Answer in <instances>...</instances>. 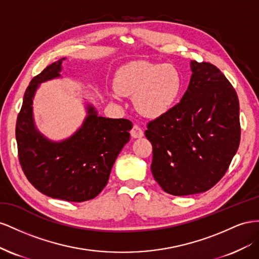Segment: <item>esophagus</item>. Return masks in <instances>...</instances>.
<instances>
[{
  "label": "esophagus",
  "instance_id": "34e87169",
  "mask_svg": "<svg viewBox=\"0 0 259 259\" xmlns=\"http://www.w3.org/2000/svg\"><path fill=\"white\" fill-rule=\"evenodd\" d=\"M130 134H131V137L134 138V139L142 138V137L144 136L143 130L141 129V127H139L138 124H135L134 127H132V129H131V131H130Z\"/></svg>",
  "mask_w": 259,
  "mask_h": 259
}]
</instances>
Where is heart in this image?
<instances>
[{"label": "heart", "mask_w": 259, "mask_h": 259, "mask_svg": "<svg viewBox=\"0 0 259 259\" xmlns=\"http://www.w3.org/2000/svg\"><path fill=\"white\" fill-rule=\"evenodd\" d=\"M182 85L179 70L171 64L135 61L118 69L114 88L121 95H134V103L146 117H158L170 109Z\"/></svg>", "instance_id": "b5f03b06"}]
</instances>
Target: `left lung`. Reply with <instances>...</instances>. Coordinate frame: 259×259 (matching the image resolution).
<instances>
[{
	"mask_svg": "<svg viewBox=\"0 0 259 259\" xmlns=\"http://www.w3.org/2000/svg\"><path fill=\"white\" fill-rule=\"evenodd\" d=\"M192 76L178 104L150 121L151 170L166 193L206 192L223 178L239 149L240 106L236 92L216 66L190 63Z\"/></svg>",
	"mask_w": 259,
	"mask_h": 259,
	"instance_id": "left-lung-1",
	"label": "left lung"
}]
</instances>
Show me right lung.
Returning <instances> with one entry per match:
<instances>
[{
  "label": "right lung",
  "instance_id": "right-lung-1",
  "mask_svg": "<svg viewBox=\"0 0 259 259\" xmlns=\"http://www.w3.org/2000/svg\"><path fill=\"white\" fill-rule=\"evenodd\" d=\"M63 57L35 76L24 95L17 117L16 141L20 166L32 186L52 198L84 202L107 184L114 162L129 142L132 122L99 116L87 105V117L71 137L56 142L44 137L33 120V98L42 82L61 77Z\"/></svg>",
  "mask_w": 259,
  "mask_h": 259
}]
</instances>
